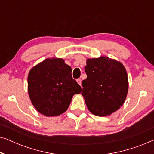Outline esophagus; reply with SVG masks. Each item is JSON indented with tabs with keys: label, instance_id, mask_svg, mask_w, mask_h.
I'll return each mask as SVG.
<instances>
[{
	"label": "esophagus",
	"instance_id": "obj_1",
	"mask_svg": "<svg viewBox=\"0 0 154 154\" xmlns=\"http://www.w3.org/2000/svg\"><path fill=\"white\" fill-rule=\"evenodd\" d=\"M76 81H77V83H79L80 85H81V79H77V80H76Z\"/></svg>",
	"mask_w": 154,
	"mask_h": 154
}]
</instances>
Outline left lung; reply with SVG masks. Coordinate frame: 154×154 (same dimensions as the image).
Wrapping results in <instances>:
<instances>
[{"label": "left lung", "instance_id": "left-lung-1", "mask_svg": "<svg viewBox=\"0 0 154 154\" xmlns=\"http://www.w3.org/2000/svg\"><path fill=\"white\" fill-rule=\"evenodd\" d=\"M82 82V96L88 110L97 116H107L121 108L128 92V73L121 62L108 57L88 58Z\"/></svg>", "mask_w": 154, "mask_h": 154}]
</instances>
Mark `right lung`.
Instances as JSON below:
<instances>
[{
  "label": "right lung",
  "instance_id": "1",
  "mask_svg": "<svg viewBox=\"0 0 154 154\" xmlns=\"http://www.w3.org/2000/svg\"><path fill=\"white\" fill-rule=\"evenodd\" d=\"M71 68L62 58H47L33 66L28 75V93L40 113L57 116L68 109L81 87L71 75Z\"/></svg>",
  "mask_w": 154,
  "mask_h": 154
}]
</instances>
